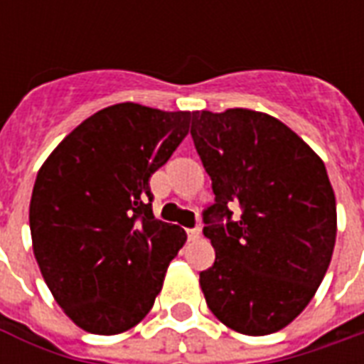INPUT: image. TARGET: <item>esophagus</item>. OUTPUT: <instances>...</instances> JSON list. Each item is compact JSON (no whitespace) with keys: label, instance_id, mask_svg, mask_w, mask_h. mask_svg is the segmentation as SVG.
Instances as JSON below:
<instances>
[{"label":"esophagus","instance_id":"obj_1","mask_svg":"<svg viewBox=\"0 0 364 364\" xmlns=\"http://www.w3.org/2000/svg\"><path fill=\"white\" fill-rule=\"evenodd\" d=\"M187 236H189L191 242H195V240H198V237H200V228L187 230Z\"/></svg>","mask_w":364,"mask_h":364}]
</instances>
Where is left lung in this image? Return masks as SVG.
I'll return each mask as SVG.
<instances>
[{"mask_svg": "<svg viewBox=\"0 0 364 364\" xmlns=\"http://www.w3.org/2000/svg\"><path fill=\"white\" fill-rule=\"evenodd\" d=\"M191 136L214 193L203 213L216 252L200 273L206 304L234 331L274 333L308 306L331 261L326 166L281 120L250 109L195 111Z\"/></svg>", "mask_w": 364, "mask_h": 364, "instance_id": "left-lung-1", "label": "left lung"}]
</instances>
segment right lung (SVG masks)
<instances>
[{
  "instance_id": "obj_1",
  "label": "right lung",
  "mask_w": 364,
  "mask_h": 364,
  "mask_svg": "<svg viewBox=\"0 0 364 364\" xmlns=\"http://www.w3.org/2000/svg\"><path fill=\"white\" fill-rule=\"evenodd\" d=\"M191 117L111 105L38 169L33 252L54 300L90 333L117 336L142 321L187 240L183 228L154 218L150 177L189 134Z\"/></svg>"
}]
</instances>
